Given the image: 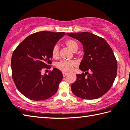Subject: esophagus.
I'll return each mask as SVG.
<instances>
[{
	"instance_id": "1",
	"label": "esophagus",
	"mask_w": 130,
	"mask_h": 130,
	"mask_svg": "<svg viewBox=\"0 0 130 130\" xmlns=\"http://www.w3.org/2000/svg\"><path fill=\"white\" fill-rule=\"evenodd\" d=\"M62 75H63V77H65V76L68 75V73H66V72H62Z\"/></svg>"
}]
</instances>
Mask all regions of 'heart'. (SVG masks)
Masks as SVG:
<instances>
[{
  "instance_id": "b5f03b06",
  "label": "heart",
  "mask_w": 130,
  "mask_h": 130,
  "mask_svg": "<svg viewBox=\"0 0 130 130\" xmlns=\"http://www.w3.org/2000/svg\"><path fill=\"white\" fill-rule=\"evenodd\" d=\"M65 45L73 52H75L78 48L77 43L73 39H68V40H66ZM58 47L57 45H55L53 47L52 51H51V54H52L53 58H57L58 56ZM75 64V62L74 61H61L57 63L56 66L57 68L61 70V71L65 72H69L73 69V68Z\"/></svg>"
}]
</instances>
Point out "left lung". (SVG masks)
<instances>
[{"mask_svg": "<svg viewBox=\"0 0 130 130\" xmlns=\"http://www.w3.org/2000/svg\"><path fill=\"white\" fill-rule=\"evenodd\" d=\"M67 34L82 43L84 52L79 68L85 73L76 75L72 91L85 100L101 97L111 88L116 77L117 63L112 49L104 39L90 32Z\"/></svg>", "mask_w": 130, "mask_h": 130, "instance_id": "1", "label": "left lung"}]
</instances>
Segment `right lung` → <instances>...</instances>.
I'll return each mask as SVG.
<instances>
[{"mask_svg": "<svg viewBox=\"0 0 130 130\" xmlns=\"http://www.w3.org/2000/svg\"><path fill=\"white\" fill-rule=\"evenodd\" d=\"M64 32L41 31L30 35L18 45L12 55V77L17 89L26 98L45 100L56 93L62 73L54 68L42 75L43 68H51V51Z\"/></svg>", "mask_w": 130, "mask_h": 130, "instance_id": "1", "label": "right lung"}]
</instances>
